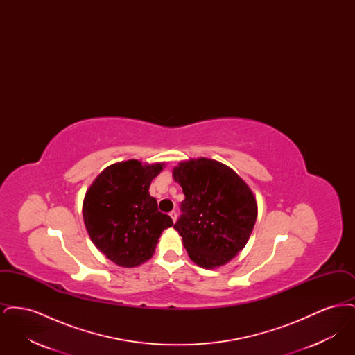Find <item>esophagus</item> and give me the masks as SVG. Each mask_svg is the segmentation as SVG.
Returning <instances> with one entry per match:
<instances>
[{"label": "esophagus", "mask_w": 355, "mask_h": 355, "mask_svg": "<svg viewBox=\"0 0 355 355\" xmlns=\"http://www.w3.org/2000/svg\"><path fill=\"white\" fill-rule=\"evenodd\" d=\"M170 217H171V220H173V222H175V220H177V211H175V210L170 211Z\"/></svg>", "instance_id": "1"}]
</instances>
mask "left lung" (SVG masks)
Here are the masks:
<instances>
[{"instance_id": "left-lung-1", "label": "left lung", "mask_w": 355, "mask_h": 355, "mask_svg": "<svg viewBox=\"0 0 355 355\" xmlns=\"http://www.w3.org/2000/svg\"><path fill=\"white\" fill-rule=\"evenodd\" d=\"M173 177L185 194L174 229L190 259L213 269L239 253L257 220L253 191L236 171L217 161L181 162Z\"/></svg>"}]
</instances>
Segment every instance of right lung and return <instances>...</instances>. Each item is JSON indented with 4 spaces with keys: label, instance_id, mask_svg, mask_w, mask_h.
<instances>
[{
    "label": "right lung",
    "instance_id": "right-lung-1",
    "mask_svg": "<svg viewBox=\"0 0 355 355\" xmlns=\"http://www.w3.org/2000/svg\"><path fill=\"white\" fill-rule=\"evenodd\" d=\"M161 164L142 165L130 159L102 171L85 196L83 214L93 243L122 268L148 261L161 233L173 225L149 194Z\"/></svg>",
    "mask_w": 355,
    "mask_h": 355
}]
</instances>
